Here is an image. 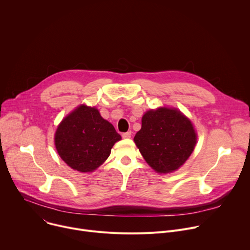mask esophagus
Instances as JSON below:
<instances>
[{
  "label": "esophagus",
  "mask_w": 250,
  "mask_h": 250,
  "mask_svg": "<svg viewBox=\"0 0 250 250\" xmlns=\"http://www.w3.org/2000/svg\"><path fill=\"white\" fill-rule=\"evenodd\" d=\"M131 136V131H126L123 133V137L124 138H129Z\"/></svg>",
  "instance_id": "obj_1"
}]
</instances>
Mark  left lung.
I'll use <instances>...</instances> for the list:
<instances>
[{
    "mask_svg": "<svg viewBox=\"0 0 250 250\" xmlns=\"http://www.w3.org/2000/svg\"><path fill=\"white\" fill-rule=\"evenodd\" d=\"M146 161L158 173L177 170L194 150L197 134L191 122L174 109L146 112L133 138Z\"/></svg>",
    "mask_w": 250,
    "mask_h": 250,
    "instance_id": "obj_1",
    "label": "left lung"
}]
</instances>
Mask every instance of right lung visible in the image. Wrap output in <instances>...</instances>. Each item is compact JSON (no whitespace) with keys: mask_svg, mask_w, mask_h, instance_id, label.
Listing matches in <instances>:
<instances>
[{"mask_svg":"<svg viewBox=\"0 0 250 250\" xmlns=\"http://www.w3.org/2000/svg\"><path fill=\"white\" fill-rule=\"evenodd\" d=\"M121 138L96 108L82 104L61 122L54 140L59 156L68 166L92 172L109 157L113 146Z\"/></svg>","mask_w":250,"mask_h":250,"instance_id":"obj_1","label":"right lung"}]
</instances>
